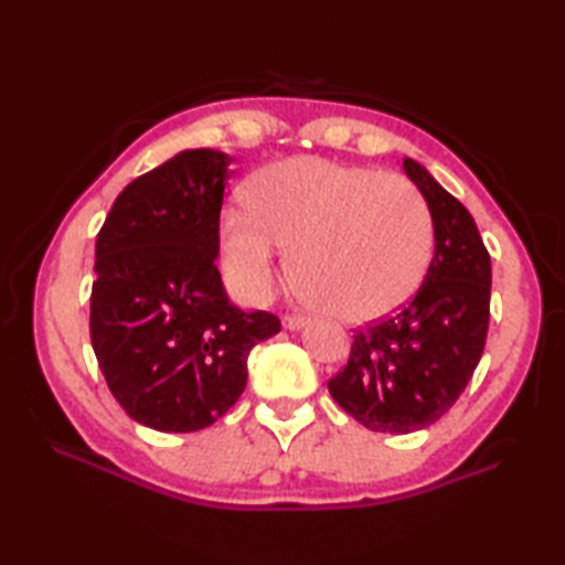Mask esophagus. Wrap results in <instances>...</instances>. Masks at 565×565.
I'll return each mask as SVG.
<instances>
[{
  "mask_svg": "<svg viewBox=\"0 0 565 565\" xmlns=\"http://www.w3.org/2000/svg\"><path fill=\"white\" fill-rule=\"evenodd\" d=\"M306 326H308V318L301 316V313L284 316V328H286V330H301V328H306Z\"/></svg>",
  "mask_w": 565,
  "mask_h": 565,
  "instance_id": "esophagus-1",
  "label": "esophagus"
}]
</instances>
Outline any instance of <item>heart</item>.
Here are the masks:
<instances>
[{"instance_id":"obj_1","label":"heart","mask_w":565,"mask_h":565,"mask_svg":"<svg viewBox=\"0 0 565 565\" xmlns=\"http://www.w3.org/2000/svg\"><path fill=\"white\" fill-rule=\"evenodd\" d=\"M289 249L291 274L326 313L374 322L417 294L431 257V215L398 174L322 158L264 167L249 182V209L221 218L225 274L237 296L262 301Z\"/></svg>"}]
</instances>
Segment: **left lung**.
Masks as SVG:
<instances>
[{
  "label": "left lung",
  "mask_w": 565,
  "mask_h": 565,
  "mask_svg": "<svg viewBox=\"0 0 565 565\" xmlns=\"http://www.w3.org/2000/svg\"><path fill=\"white\" fill-rule=\"evenodd\" d=\"M403 170L425 196L435 257L398 313L356 330L350 362L328 381L344 413L374 431L411 435L449 411L481 362L490 318V255L473 215L423 164Z\"/></svg>",
  "instance_id": "obj_1"
}]
</instances>
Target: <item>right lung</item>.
I'll use <instances>...</instances> for the list:
<instances>
[{
	"instance_id": "right-lung-1",
	"label": "right lung",
	"mask_w": 565,
	"mask_h": 565,
	"mask_svg": "<svg viewBox=\"0 0 565 565\" xmlns=\"http://www.w3.org/2000/svg\"><path fill=\"white\" fill-rule=\"evenodd\" d=\"M231 158L184 150L134 179L97 235L89 334L118 405L158 431L223 417L247 383L252 347L281 330L227 298L218 225Z\"/></svg>"
}]
</instances>
